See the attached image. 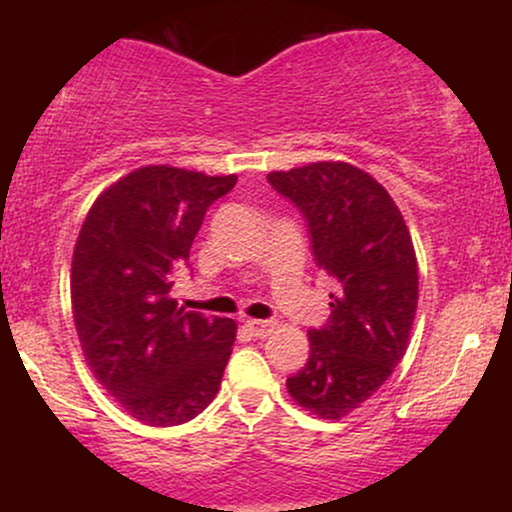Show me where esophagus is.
<instances>
[{
  "mask_svg": "<svg viewBox=\"0 0 512 512\" xmlns=\"http://www.w3.org/2000/svg\"><path fill=\"white\" fill-rule=\"evenodd\" d=\"M245 327H248L252 337L264 339V337H269V334L274 332L276 322L274 320H248V322H245Z\"/></svg>",
  "mask_w": 512,
  "mask_h": 512,
  "instance_id": "34e87169",
  "label": "esophagus"
}]
</instances>
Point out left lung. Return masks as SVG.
Here are the masks:
<instances>
[{
    "mask_svg": "<svg viewBox=\"0 0 512 512\" xmlns=\"http://www.w3.org/2000/svg\"><path fill=\"white\" fill-rule=\"evenodd\" d=\"M267 180L301 211L317 267L339 284L330 320L308 332L310 356L286 387L303 409L342 419L407 351L419 301L414 243L385 187L356 166L322 161Z\"/></svg>",
    "mask_w": 512,
    "mask_h": 512,
    "instance_id": "1",
    "label": "left lung"
}]
</instances>
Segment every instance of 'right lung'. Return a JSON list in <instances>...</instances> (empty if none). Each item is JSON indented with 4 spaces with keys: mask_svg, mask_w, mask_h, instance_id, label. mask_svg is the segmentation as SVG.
I'll use <instances>...</instances> for the list:
<instances>
[{
    "mask_svg": "<svg viewBox=\"0 0 512 512\" xmlns=\"http://www.w3.org/2000/svg\"><path fill=\"white\" fill-rule=\"evenodd\" d=\"M236 175L144 166L88 211L72 260V310L93 375L137 421L178 426L219 392L236 342L228 317L185 313L173 272Z\"/></svg>",
    "mask_w": 512,
    "mask_h": 512,
    "instance_id": "add662e5",
    "label": "right lung"
}]
</instances>
